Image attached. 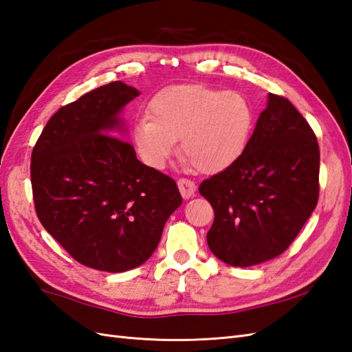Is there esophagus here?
I'll return each mask as SVG.
<instances>
[{
	"instance_id": "esophagus-1",
	"label": "esophagus",
	"mask_w": 352,
	"mask_h": 352,
	"mask_svg": "<svg viewBox=\"0 0 352 352\" xmlns=\"http://www.w3.org/2000/svg\"><path fill=\"white\" fill-rule=\"evenodd\" d=\"M177 186L184 199H190V197H192L195 192V184L190 181V179H179Z\"/></svg>"
}]
</instances>
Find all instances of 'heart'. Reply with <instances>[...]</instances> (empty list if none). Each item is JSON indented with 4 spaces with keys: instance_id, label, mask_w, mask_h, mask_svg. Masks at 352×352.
Masks as SVG:
<instances>
[{
    "instance_id": "1",
    "label": "heart",
    "mask_w": 352,
    "mask_h": 352,
    "mask_svg": "<svg viewBox=\"0 0 352 352\" xmlns=\"http://www.w3.org/2000/svg\"><path fill=\"white\" fill-rule=\"evenodd\" d=\"M254 109L243 94L208 85H173L155 94L149 118L135 122L133 140L140 160L164 168L181 139L186 164L218 173L242 157L254 128Z\"/></svg>"
}]
</instances>
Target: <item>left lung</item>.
Instances as JSON below:
<instances>
[{"instance_id": "left-lung-1", "label": "left lung", "mask_w": 352, "mask_h": 352, "mask_svg": "<svg viewBox=\"0 0 352 352\" xmlns=\"http://www.w3.org/2000/svg\"><path fill=\"white\" fill-rule=\"evenodd\" d=\"M215 219L213 255L248 267L294 242L320 195V146L311 125L285 97L269 94L242 157L199 188Z\"/></svg>"}]
</instances>
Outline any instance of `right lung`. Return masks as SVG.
Here are the masks:
<instances>
[{"label": "right lung", "mask_w": 352, "mask_h": 352, "mask_svg": "<svg viewBox=\"0 0 352 352\" xmlns=\"http://www.w3.org/2000/svg\"><path fill=\"white\" fill-rule=\"evenodd\" d=\"M140 92L122 82L92 89L49 119L31 155L34 206L76 261L102 272L143 264L182 204L170 176L142 164L119 139V113Z\"/></svg>", "instance_id": "right-lung-1"}]
</instances>
